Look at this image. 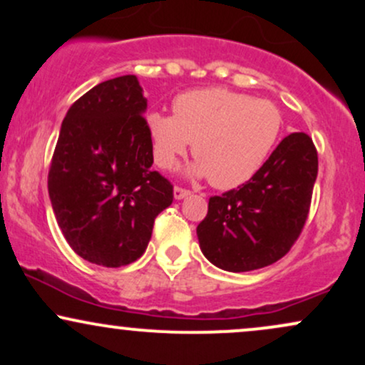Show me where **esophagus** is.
<instances>
[{
	"mask_svg": "<svg viewBox=\"0 0 365 365\" xmlns=\"http://www.w3.org/2000/svg\"><path fill=\"white\" fill-rule=\"evenodd\" d=\"M173 195H175V199H177V200L185 199L187 195H190V190H187V188H182V187H175L173 188Z\"/></svg>",
	"mask_w": 365,
	"mask_h": 365,
	"instance_id": "34e87169",
	"label": "esophagus"
}]
</instances>
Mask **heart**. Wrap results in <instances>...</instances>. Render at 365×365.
<instances>
[{"instance_id":"heart-1","label":"heart","mask_w":365,"mask_h":365,"mask_svg":"<svg viewBox=\"0 0 365 365\" xmlns=\"http://www.w3.org/2000/svg\"><path fill=\"white\" fill-rule=\"evenodd\" d=\"M145 130L159 168H173L192 142L197 161L190 175L209 177L212 187L228 190L262 168L282 135L283 116L269 101L209 87L178 94L173 116L149 111Z\"/></svg>"}]
</instances>
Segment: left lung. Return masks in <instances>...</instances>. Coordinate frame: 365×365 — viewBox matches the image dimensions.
Here are the masks:
<instances>
[{"instance_id": "obj_1", "label": "left lung", "mask_w": 365, "mask_h": 365, "mask_svg": "<svg viewBox=\"0 0 365 365\" xmlns=\"http://www.w3.org/2000/svg\"><path fill=\"white\" fill-rule=\"evenodd\" d=\"M317 178V150L304 132L279 142L249 182L209 199L197 238L209 262L230 273L282 259L302 232Z\"/></svg>"}]
</instances>
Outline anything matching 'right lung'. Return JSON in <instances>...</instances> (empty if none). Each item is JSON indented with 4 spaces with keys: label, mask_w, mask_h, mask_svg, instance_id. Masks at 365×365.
<instances>
[{
    "label": "right lung",
    "mask_w": 365,
    "mask_h": 365,
    "mask_svg": "<svg viewBox=\"0 0 365 365\" xmlns=\"http://www.w3.org/2000/svg\"><path fill=\"white\" fill-rule=\"evenodd\" d=\"M148 99L135 75L98 83L61 123L48 190L63 237L104 267L137 261L154 220L173 202V185L153 166Z\"/></svg>",
    "instance_id": "add662e5"
}]
</instances>
